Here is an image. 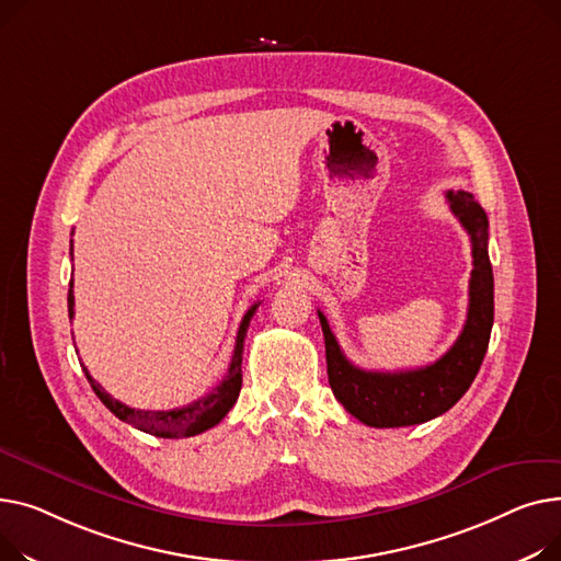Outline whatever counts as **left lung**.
<instances>
[{
	"label": "left lung",
	"mask_w": 561,
	"mask_h": 561,
	"mask_svg": "<svg viewBox=\"0 0 561 561\" xmlns=\"http://www.w3.org/2000/svg\"><path fill=\"white\" fill-rule=\"evenodd\" d=\"M446 199L471 236L473 253L467 323L446 355L433 365L408 371L357 369L342 353L323 312L317 310L325 340L328 382L344 410L365 425L403 427L448 412L465 397L484 359L493 325V272L486 251L489 221L471 192L448 190Z\"/></svg>",
	"instance_id": "8db88e82"
}]
</instances>
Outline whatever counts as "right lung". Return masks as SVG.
Segmentation results:
<instances>
[{
  "label": "right lung",
  "instance_id": "1",
  "mask_svg": "<svg viewBox=\"0 0 561 561\" xmlns=\"http://www.w3.org/2000/svg\"><path fill=\"white\" fill-rule=\"evenodd\" d=\"M260 304H253L247 314L242 317V323L238 328V340H236V351H233V359H230L228 374L224 376V380L210 391L206 397L192 401L190 405L183 408H174V410H136L128 408L124 403H119L117 399H113L108 391L102 389L90 374L85 371V378L90 382V387L94 389V393L119 421H126L138 431L156 435V437H164V439H174V437H194L208 427L217 425L228 410L236 405L240 389H242V351H244V337H247V328L251 323V317L255 314ZM68 310H70V319L75 317V291H72V283H70V291H68Z\"/></svg>",
  "mask_w": 561,
  "mask_h": 561
}]
</instances>
